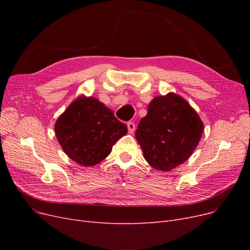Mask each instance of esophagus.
Returning <instances> with one entry per match:
<instances>
[{
    "instance_id": "obj_1",
    "label": "esophagus",
    "mask_w": 250,
    "mask_h": 250,
    "mask_svg": "<svg viewBox=\"0 0 250 250\" xmlns=\"http://www.w3.org/2000/svg\"><path fill=\"white\" fill-rule=\"evenodd\" d=\"M135 128H136V125L133 122L127 123V130L129 134H133L135 132Z\"/></svg>"
}]
</instances>
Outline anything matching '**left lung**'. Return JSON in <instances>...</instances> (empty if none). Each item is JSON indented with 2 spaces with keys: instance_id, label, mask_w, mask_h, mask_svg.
Here are the masks:
<instances>
[{
  "instance_id": "left-lung-1",
  "label": "left lung",
  "mask_w": 250,
  "mask_h": 250,
  "mask_svg": "<svg viewBox=\"0 0 250 250\" xmlns=\"http://www.w3.org/2000/svg\"><path fill=\"white\" fill-rule=\"evenodd\" d=\"M204 124L189 103L170 92L156 96L136 130L144 158L155 169L170 171L186 162L202 138Z\"/></svg>"
}]
</instances>
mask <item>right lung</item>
Returning a JSON list of instances; mask_svg holds the SVG:
<instances>
[{"label":"right lung","mask_w":250,"mask_h":250,"mask_svg":"<svg viewBox=\"0 0 250 250\" xmlns=\"http://www.w3.org/2000/svg\"><path fill=\"white\" fill-rule=\"evenodd\" d=\"M127 127L92 96L77 97L57 120L55 134L63 152L82 166H94L110 154Z\"/></svg>","instance_id":"right-lung-1"}]
</instances>
